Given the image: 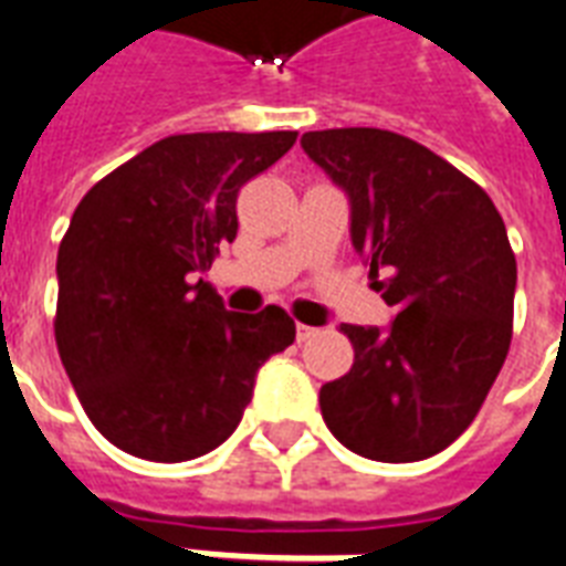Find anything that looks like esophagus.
Listing matches in <instances>:
<instances>
[{"instance_id": "34e87169", "label": "esophagus", "mask_w": 566, "mask_h": 566, "mask_svg": "<svg viewBox=\"0 0 566 566\" xmlns=\"http://www.w3.org/2000/svg\"><path fill=\"white\" fill-rule=\"evenodd\" d=\"M317 332H321V329H314V326H305V323H296V340H300V344L312 340Z\"/></svg>"}]
</instances>
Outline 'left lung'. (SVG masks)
<instances>
[{
    "label": "left lung",
    "mask_w": 566,
    "mask_h": 566,
    "mask_svg": "<svg viewBox=\"0 0 566 566\" xmlns=\"http://www.w3.org/2000/svg\"><path fill=\"white\" fill-rule=\"evenodd\" d=\"M302 148L350 196V237L398 314L350 326V374L321 388L340 446L382 463L439 454L472 424L513 335L516 258L484 189L418 142L317 129Z\"/></svg>",
    "instance_id": "1"
}]
</instances>
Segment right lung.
Returning <instances> with one entry per match:
<instances>
[{
	"label": "right lung",
	"instance_id": "right-lung-1",
	"mask_svg": "<svg viewBox=\"0 0 566 566\" xmlns=\"http://www.w3.org/2000/svg\"><path fill=\"white\" fill-rule=\"evenodd\" d=\"M296 133H184L97 180L59 245L55 344L112 446L184 463L240 424L254 374L296 338L279 305L226 312L196 279L237 237V196Z\"/></svg>",
	"mask_w": 566,
	"mask_h": 566
}]
</instances>
